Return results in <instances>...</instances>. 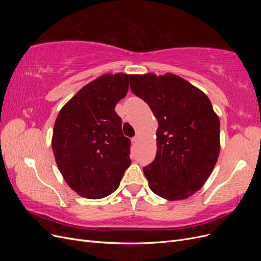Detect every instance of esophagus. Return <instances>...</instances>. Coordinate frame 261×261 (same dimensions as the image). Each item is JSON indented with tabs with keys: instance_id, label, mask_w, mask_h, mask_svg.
Returning a JSON list of instances; mask_svg holds the SVG:
<instances>
[{
	"instance_id": "obj_1",
	"label": "esophagus",
	"mask_w": 261,
	"mask_h": 261,
	"mask_svg": "<svg viewBox=\"0 0 261 261\" xmlns=\"http://www.w3.org/2000/svg\"><path fill=\"white\" fill-rule=\"evenodd\" d=\"M138 140H139V138H138L137 136H135V137H134V138L132 139V144H133L134 146H136V145L138 144Z\"/></svg>"
}]
</instances>
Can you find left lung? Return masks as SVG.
Here are the masks:
<instances>
[{"instance_id":"obj_1","label":"left lung","mask_w":261,"mask_h":261,"mask_svg":"<svg viewBox=\"0 0 261 261\" xmlns=\"http://www.w3.org/2000/svg\"><path fill=\"white\" fill-rule=\"evenodd\" d=\"M130 89L158 121L156 154L144 168L151 191L181 200L203 186L220 153V120L206 93L177 75H130Z\"/></svg>"}]
</instances>
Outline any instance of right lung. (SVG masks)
<instances>
[{"label": "right lung", "mask_w": 261, "mask_h": 261, "mask_svg": "<svg viewBox=\"0 0 261 261\" xmlns=\"http://www.w3.org/2000/svg\"><path fill=\"white\" fill-rule=\"evenodd\" d=\"M130 75L103 74L63 106L54 123L52 150L66 184L84 198L116 191L129 167L130 140L115 106L128 91Z\"/></svg>", "instance_id": "add662e5"}]
</instances>
